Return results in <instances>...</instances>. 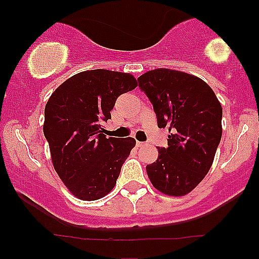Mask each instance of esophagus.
<instances>
[{
  "instance_id": "obj_1",
  "label": "esophagus",
  "mask_w": 259,
  "mask_h": 259,
  "mask_svg": "<svg viewBox=\"0 0 259 259\" xmlns=\"http://www.w3.org/2000/svg\"><path fill=\"white\" fill-rule=\"evenodd\" d=\"M145 145H146V142H141V141L136 142V146L138 147H142V146H145Z\"/></svg>"
}]
</instances>
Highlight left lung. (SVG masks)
I'll return each mask as SVG.
<instances>
[{
  "mask_svg": "<svg viewBox=\"0 0 259 259\" xmlns=\"http://www.w3.org/2000/svg\"><path fill=\"white\" fill-rule=\"evenodd\" d=\"M139 88L152 103L158 127L169 130L168 147L147 164L152 185L163 194L184 196L203 180L222 139L223 109L203 80L170 69L145 73Z\"/></svg>",
  "mask_w": 259,
  "mask_h": 259,
  "instance_id": "left-lung-1",
  "label": "left lung"
}]
</instances>
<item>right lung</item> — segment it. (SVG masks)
Returning <instances> with one entry per match:
<instances>
[{"mask_svg": "<svg viewBox=\"0 0 259 259\" xmlns=\"http://www.w3.org/2000/svg\"><path fill=\"white\" fill-rule=\"evenodd\" d=\"M138 86L132 74L106 69L75 74L56 89L45 107L44 135L52 163L69 191L95 201L112 191L136 141L109 138L102 123L120 95Z\"/></svg>", "mask_w": 259, "mask_h": 259, "instance_id": "right-lung-1", "label": "right lung"}]
</instances>
